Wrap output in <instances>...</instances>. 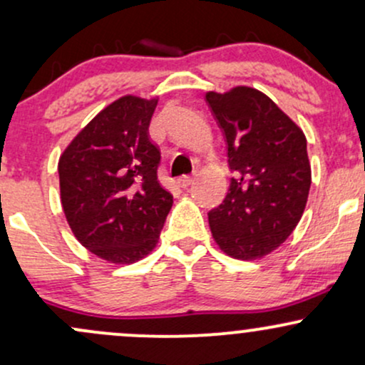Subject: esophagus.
<instances>
[{
  "instance_id": "34e87169",
  "label": "esophagus",
  "mask_w": 365,
  "mask_h": 365,
  "mask_svg": "<svg viewBox=\"0 0 365 365\" xmlns=\"http://www.w3.org/2000/svg\"><path fill=\"white\" fill-rule=\"evenodd\" d=\"M194 182H195V175H183V177L178 180L180 187H183V188L190 187Z\"/></svg>"
}]
</instances>
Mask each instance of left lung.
<instances>
[{"label":"left lung","mask_w":365,"mask_h":365,"mask_svg":"<svg viewBox=\"0 0 365 365\" xmlns=\"http://www.w3.org/2000/svg\"><path fill=\"white\" fill-rule=\"evenodd\" d=\"M206 101L225 132L235 173L223 204L209 212V228L226 255L255 261L278 249L304 215L312 182L307 139L252 87L209 91Z\"/></svg>","instance_id":"8db88e82"}]
</instances>
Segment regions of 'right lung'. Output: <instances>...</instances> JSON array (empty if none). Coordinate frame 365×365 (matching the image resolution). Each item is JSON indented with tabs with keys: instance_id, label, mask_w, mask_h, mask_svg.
<instances>
[{
	"instance_id": "1",
	"label": "right lung",
	"mask_w": 365,
	"mask_h": 365,
	"mask_svg": "<svg viewBox=\"0 0 365 365\" xmlns=\"http://www.w3.org/2000/svg\"><path fill=\"white\" fill-rule=\"evenodd\" d=\"M158 98L123 96L92 118L58 161L61 206L75 238L111 264L153 252L173 197L158 180L149 137Z\"/></svg>"
}]
</instances>
